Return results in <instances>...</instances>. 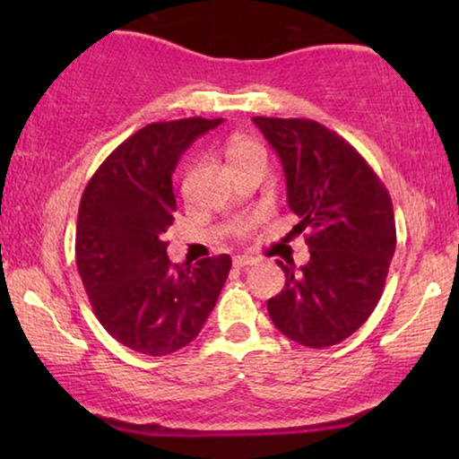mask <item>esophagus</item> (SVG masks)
I'll list each match as a JSON object with an SVG mask.
<instances>
[{
    "instance_id": "1",
    "label": "esophagus",
    "mask_w": 459,
    "mask_h": 459,
    "mask_svg": "<svg viewBox=\"0 0 459 459\" xmlns=\"http://www.w3.org/2000/svg\"><path fill=\"white\" fill-rule=\"evenodd\" d=\"M256 259L250 255H238L234 256V267H248V265H255Z\"/></svg>"
}]
</instances>
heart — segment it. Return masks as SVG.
Wrapping results in <instances>:
<instances>
[{
    "label": "heart",
    "mask_w": 459,
    "mask_h": 459,
    "mask_svg": "<svg viewBox=\"0 0 459 459\" xmlns=\"http://www.w3.org/2000/svg\"><path fill=\"white\" fill-rule=\"evenodd\" d=\"M225 156H228L230 165L236 169L238 165H242V162L255 159V156H265V150H263L261 143L250 140V137L231 135L228 143H225ZM248 228H250L248 223H240V225H238V231L244 234V231H247Z\"/></svg>",
    "instance_id": "heart-1"
}]
</instances>
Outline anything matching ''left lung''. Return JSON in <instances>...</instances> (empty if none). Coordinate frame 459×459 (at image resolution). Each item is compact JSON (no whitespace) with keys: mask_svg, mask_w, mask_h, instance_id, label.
Instances as JSON below:
<instances>
[{"mask_svg":"<svg viewBox=\"0 0 459 459\" xmlns=\"http://www.w3.org/2000/svg\"><path fill=\"white\" fill-rule=\"evenodd\" d=\"M280 156L288 206L309 261L284 265L286 284L267 300L272 322L311 349L342 342L372 316L397 247L393 203L366 159L309 118H253Z\"/></svg>","mask_w":459,"mask_h":459,"instance_id":"8db88e82","label":"left lung"}]
</instances>
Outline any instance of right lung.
Wrapping results in <instances>:
<instances>
[{"label":"right lung","mask_w":459,"mask_h":459,"mask_svg":"<svg viewBox=\"0 0 459 459\" xmlns=\"http://www.w3.org/2000/svg\"><path fill=\"white\" fill-rule=\"evenodd\" d=\"M223 118L152 123L127 137L87 184L77 217V269L106 332L160 357L200 334L231 269L230 255L173 265L162 234L173 223V171L196 137Z\"/></svg>","instance_id":"right-lung-1"}]
</instances>
